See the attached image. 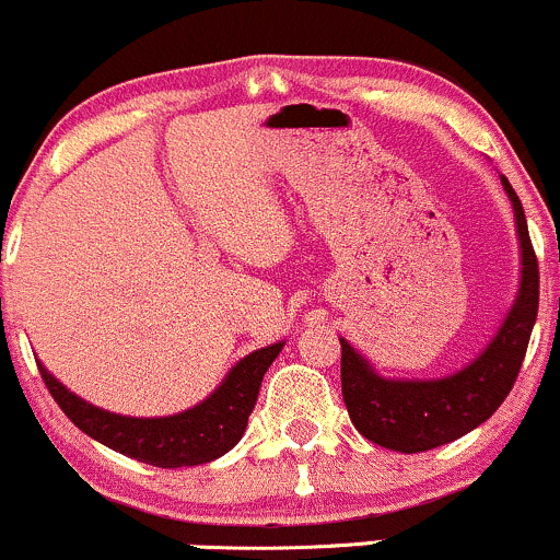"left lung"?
<instances>
[{"mask_svg": "<svg viewBox=\"0 0 560 560\" xmlns=\"http://www.w3.org/2000/svg\"><path fill=\"white\" fill-rule=\"evenodd\" d=\"M502 188L513 205L521 279L500 329L476 359L444 377H385L340 337L342 398L355 430L372 444L401 454L450 444L487 422L513 388L537 322L539 268L521 199L508 177H502Z\"/></svg>", "mask_w": 560, "mask_h": 560, "instance_id": "left-lung-1", "label": "left lung"}]
</instances>
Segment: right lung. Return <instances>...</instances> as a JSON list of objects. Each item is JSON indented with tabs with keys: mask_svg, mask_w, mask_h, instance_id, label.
Wrapping results in <instances>:
<instances>
[{
	"mask_svg": "<svg viewBox=\"0 0 560 560\" xmlns=\"http://www.w3.org/2000/svg\"><path fill=\"white\" fill-rule=\"evenodd\" d=\"M281 348L284 340L252 350L231 366L223 383L205 401L167 417L116 415L71 393L55 374L47 372L42 361L39 372L58 407L90 439L138 463L156 465V468H188L223 457L242 441L262 377Z\"/></svg>",
	"mask_w": 560,
	"mask_h": 560,
	"instance_id": "obj_1",
	"label": "right lung"
}]
</instances>
